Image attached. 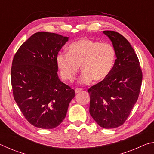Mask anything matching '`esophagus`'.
Masks as SVG:
<instances>
[{
    "label": "esophagus",
    "instance_id": "1",
    "mask_svg": "<svg viewBox=\"0 0 154 154\" xmlns=\"http://www.w3.org/2000/svg\"><path fill=\"white\" fill-rule=\"evenodd\" d=\"M82 91V88H76V89H75V93L76 94H78V93H79V92H81Z\"/></svg>",
    "mask_w": 154,
    "mask_h": 154
}]
</instances>
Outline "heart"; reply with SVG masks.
Here are the masks:
<instances>
[{"label": "heart", "mask_w": 154, "mask_h": 154, "mask_svg": "<svg viewBox=\"0 0 154 154\" xmlns=\"http://www.w3.org/2000/svg\"><path fill=\"white\" fill-rule=\"evenodd\" d=\"M116 58L114 47L109 43H100L83 38L69 46L68 54H60L57 64L61 77L72 82L79 72L80 65L83 72L80 82L88 84L105 80L113 70Z\"/></svg>", "instance_id": "obj_1"}]
</instances>
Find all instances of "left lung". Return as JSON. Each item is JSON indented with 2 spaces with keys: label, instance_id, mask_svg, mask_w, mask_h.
<instances>
[{
  "label": "left lung",
  "instance_id": "left-lung-1",
  "mask_svg": "<svg viewBox=\"0 0 154 154\" xmlns=\"http://www.w3.org/2000/svg\"><path fill=\"white\" fill-rule=\"evenodd\" d=\"M103 33L110 38L116 51L113 70L105 80L88 89L90 113L99 126L114 128L122 126L139 98L143 79L140 63L126 38L115 31Z\"/></svg>",
  "mask_w": 154,
  "mask_h": 154
}]
</instances>
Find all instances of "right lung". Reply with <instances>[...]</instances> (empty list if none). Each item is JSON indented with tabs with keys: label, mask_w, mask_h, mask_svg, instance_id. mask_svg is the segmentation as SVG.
Instances as JSON below:
<instances>
[{
	"label": "right lung",
	"mask_w": 154,
	"mask_h": 154,
	"mask_svg": "<svg viewBox=\"0 0 154 154\" xmlns=\"http://www.w3.org/2000/svg\"><path fill=\"white\" fill-rule=\"evenodd\" d=\"M69 37L34 34L18 49L12 62L14 100L34 126L52 129L64 120L75 90L58 78L57 57Z\"/></svg>",
	"instance_id": "right-lung-1"
}]
</instances>
